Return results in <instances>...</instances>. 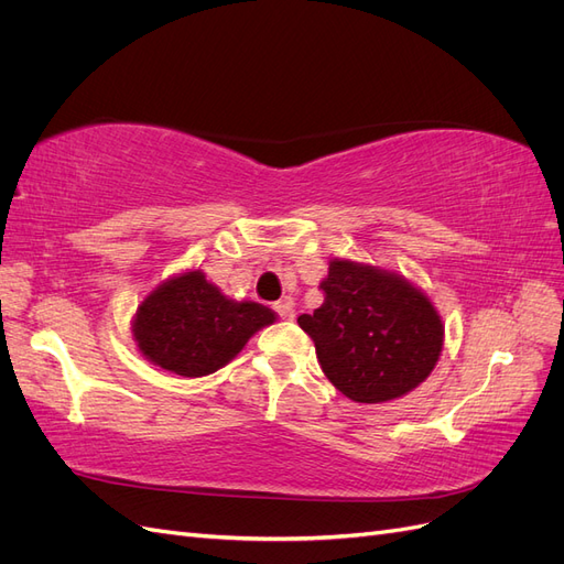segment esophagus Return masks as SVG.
I'll return each mask as SVG.
<instances>
[{
    "label": "esophagus",
    "mask_w": 564,
    "mask_h": 564,
    "mask_svg": "<svg viewBox=\"0 0 564 564\" xmlns=\"http://www.w3.org/2000/svg\"><path fill=\"white\" fill-rule=\"evenodd\" d=\"M275 313L282 317V319H294V303L289 301V299H284V301H280V303H275Z\"/></svg>",
    "instance_id": "34e87169"
}]
</instances>
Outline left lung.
Returning <instances> with one entry per match:
<instances>
[{
  "label": "left lung",
  "instance_id": "obj_1",
  "mask_svg": "<svg viewBox=\"0 0 564 564\" xmlns=\"http://www.w3.org/2000/svg\"><path fill=\"white\" fill-rule=\"evenodd\" d=\"M324 303L301 315L319 367L352 402L406 395L435 369L445 327L431 299L398 272L346 259L319 282Z\"/></svg>",
  "mask_w": 564,
  "mask_h": 564
}]
</instances>
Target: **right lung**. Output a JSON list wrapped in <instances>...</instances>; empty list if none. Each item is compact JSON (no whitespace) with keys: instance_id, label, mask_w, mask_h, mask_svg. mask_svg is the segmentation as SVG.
Returning <instances> with one entry per match:
<instances>
[{"instance_id":"right-lung-1","label":"right lung","mask_w":564,"mask_h":564,"mask_svg":"<svg viewBox=\"0 0 564 564\" xmlns=\"http://www.w3.org/2000/svg\"><path fill=\"white\" fill-rule=\"evenodd\" d=\"M278 315L261 303L220 294L202 270L162 282L135 311L131 334L145 360L197 379L226 367Z\"/></svg>"}]
</instances>
